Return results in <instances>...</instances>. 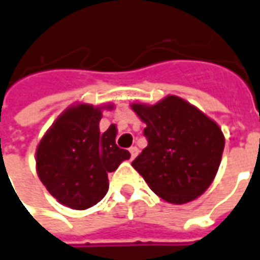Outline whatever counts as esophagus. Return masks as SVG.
<instances>
[{
	"mask_svg": "<svg viewBox=\"0 0 260 260\" xmlns=\"http://www.w3.org/2000/svg\"><path fill=\"white\" fill-rule=\"evenodd\" d=\"M129 153H131V159H135L136 156H138V153H139V150H138L136 146H131Z\"/></svg>",
	"mask_w": 260,
	"mask_h": 260,
	"instance_id": "esophagus-1",
	"label": "esophagus"
}]
</instances>
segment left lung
I'll return each instance as SVG.
<instances>
[{
  "label": "left lung",
  "mask_w": 260,
  "mask_h": 260,
  "mask_svg": "<svg viewBox=\"0 0 260 260\" xmlns=\"http://www.w3.org/2000/svg\"><path fill=\"white\" fill-rule=\"evenodd\" d=\"M146 124L148 146L132 166L150 190L172 204L193 201L211 186L218 172L225 138L215 121L177 95L153 105L134 103Z\"/></svg>",
  "instance_id": "obj_1"
}]
</instances>
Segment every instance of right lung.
I'll list each match as a JSON object with an SVG mask.
<instances>
[{
  "label": "right lung",
  "instance_id": "add662e5",
  "mask_svg": "<svg viewBox=\"0 0 260 260\" xmlns=\"http://www.w3.org/2000/svg\"><path fill=\"white\" fill-rule=\"evenodd\" d=\"M112 108V104L70 105L38 145V176L63 206L73 210L95 206L108 191V173L131 157L128 150L115 143V125L100 132L103 110Z\"/></svg>",
  "mask_w": 260,
  "mask_h": 260
}]
</instances>
